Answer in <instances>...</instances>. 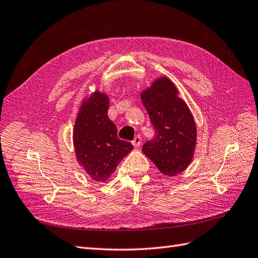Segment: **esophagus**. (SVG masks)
<instances>
[{
  "instance_id": "1",
  "label": "esophagus",
  "mask_w": 258,
  "mask_h": 258,
  "mask_svg": "<svg viewBox=\"0 0 258 258\" xmlns=\"http://www.w3.org/2000/svg\"><path fill=\"white\" fill-rule=\"evenodd\" d=\"M132 144H134L135 148H139V146H140V144H141V137L138 135V136L135 138V140L132 141Z\"/></svg>"
}]
</instances>
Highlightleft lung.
Masks as SVG:
<instances>
[{
    "label": "left lung",
    "mask_w": 258,
    "mask_h": 258,
    "mask_svg": "<svg viewBox=\"0 0 258 258\" xmlns=\"http://www.w3.org/2000/svg\"><path fill=\"white\" fill-rule=\"evenodd\" d=\"M155 136L142 152L167 176L182 172L192 162L197 145V126L185 102L172 81L161 77L141 93Z\"/></svg>",
    "instance_id": "1"
}]
</instances>
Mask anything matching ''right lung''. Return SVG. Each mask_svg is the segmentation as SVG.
Wrapping results in <instances>:
<instances>
[{
	"label": "right lung",
	"instance_id": "obj_1",
	"mask_svg": "<svg viewBox=\"0 0 258 258\" xmlns=\"http://www.w3.org/2000/svg\"><path fill=\"white\" fill-rule=\"evenodd\" d=\"M109 99L95 91L82 102L74 128V146L78 163L88 176L104 182L117 165L134 149L117 137V128L107 116Z\"/></svg>",
	"mask_w": 258,
	"mask_h": 258
}]
</instances>
